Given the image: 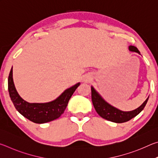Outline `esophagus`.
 <instances>
[{
  "label": "esophagus",
  "instance_id": "1",
  "mask_svg": "<svg viewBox=\"0 0 158 158\" xmlns=\"http://www.w3.org/2000/svg\"><path fill=\"white\" fill-rule=\"evenodd\" d=\"M89 78H88L87 79H85V81H89Z\"/></svg>",
  "mask_w": 158,
  "mask_h": 158
}]
</instances>
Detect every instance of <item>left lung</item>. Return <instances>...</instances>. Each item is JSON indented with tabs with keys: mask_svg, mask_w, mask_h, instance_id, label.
<instances>
[{
	"mask_svg": "<svg viewBox=\"0 0 158 158\" xmlns=\"http://www.w3.org/2000/svg\"><path fill=\"white\" fill-rule=\"evenodd\" d=\"M129 50L131 52H135L139 53V51L137 49V47L134 46H130ZM149 98V97H148ZM148 98L146 99V101L141 105L139 107L130 111H123L116 109L114 106L109 105V103L104 100L101 97L100 95L96 91L94 88L91 86V98L93 105L97 113L100 116L107 121L116 123H121L130 121L134 117L140 113L145 107L147 102H148Z\"/></svg>",
	"mask_w": 158,
	"mask_h": 158,
	"instance_id": "8db88e82",
	"label": "left lung"
}]
</instances>
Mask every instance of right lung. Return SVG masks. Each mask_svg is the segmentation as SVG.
I'll return each instance as SVG.
<instances>
[{"instance_id":"1","label":"right lung","mask_w":158,"mask_h":158,"mask_svg":"<svg viewBox=\"0 0 158 158\" xmlns=\"http://www.w3.org/2000/svg\"><path fill=\"white\" fill-rule=\"evenodd\" d=\"M80 85L77 83L66 89L55 100L47 103H29L21 98L15 89L12 78V68L8 77V91L15 108L26 118L35 123H45L59 118L64 113L68 102Z\"/></svg>"}]
</instances>
